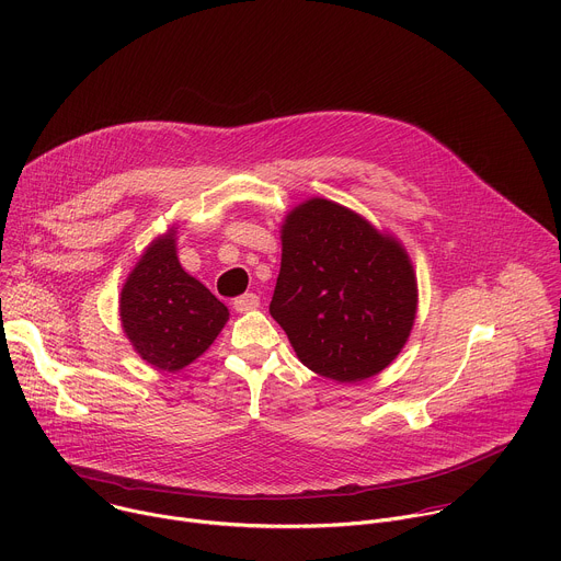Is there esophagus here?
Here are the masks:
<instances>
[{"mask_svg":"<svg viewBox=\"0 0 561 561\" xmlns=\"http://www.w3.org/2000/svg\"><path fill=\"white\" fill-rule=\"evenodd\" d=\"M257 306H260V297L255 293H244V295L234 297V301H232V308L237 312H249V310H255Z\"/></svg>","mask_w":561,"mask_h":561,"instance_id":"1","label":"esophagus"}]
</instances>
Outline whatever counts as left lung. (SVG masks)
I'll list each match as a JSON object with an SVG mask.
<instances>
[{"mask_svg":"<svg viewBox=\"0 0 561 561\" xmlns=\"http://www.w3.org/2000/svg\"><path fill=\"white\" fill-rule=\"evenodd\" d=\"M415 310V273L392 237L329 199L288 213L271 314L304 366L342 383L373 377L407 344Z\"/></svg>","mask_w":561,"mask_h":561,"instance_id":"left-lung-1","label":"left lung"}]
</instances>
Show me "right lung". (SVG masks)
Returning a JSON list of instances; mask_svg holds the SVG:
<instances>
[{"mask_svg": "<svg viewBox=\"0 0 561 561\" xmlns=\"http://www.w3.org/2000/svg\"><path fill=\"white\" fill-rule=\"evenodd\" d=\"M122 327L135 351L159 370H180L219 335L228 308L178 260L169 232L146 249L119 299Z\"/></svg>", "mask_w": 561, "mask_h": 561, "instance_id": "add662e5", "label": "right lung"}]
</instances>
